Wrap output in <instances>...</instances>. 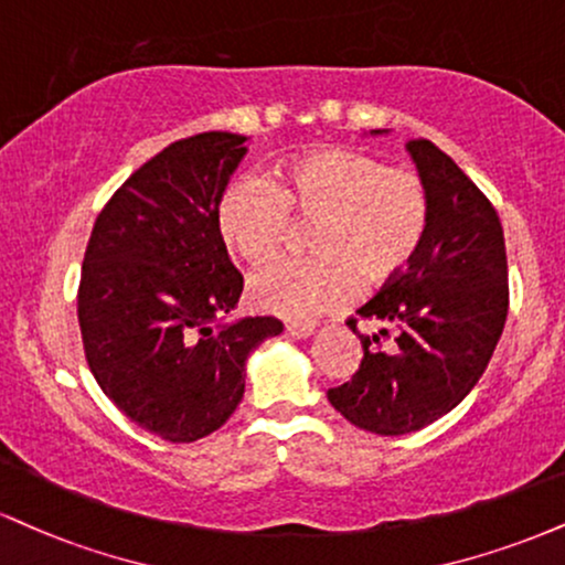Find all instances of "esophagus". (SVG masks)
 Wrapping results in <instances>:
<instances>
[{
    "mask_svg": "<svg viewBox=\"0 0 565 565\" xmlns=\"http://www.w3.org/2000/svg\"><path fill=\"white\" fill-rule=\"evenodd\" d=\"M287 334L295 337V339H305L312 334V323H297V321H289L287 323Z\"/></svg>",
    "mask_w": 565,
    "mask_h": 565,
    "instance_id": "obj_1",
    "label": "esophagus"
}]
</instances>
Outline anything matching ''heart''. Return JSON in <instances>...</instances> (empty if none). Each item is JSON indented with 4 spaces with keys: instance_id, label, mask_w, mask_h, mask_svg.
Listing matches in <instances>:
<instances>
[{
    "instance_id": "1",
    "label": "heart",
    "mask_w": 565,
    "mask_h": 565,
    "mask_svg": "<svg viewBox=\"0 0 565 565\" xmlns=\"http://www.w3.org/2000/svg\"><path fill=\"white\" fill-rule=\"evenodd\" d=\"M316 217L312 255L265 265L249 281L257 308L308 321L350 302L369 284L405 270L426 239L431 200L424 175L376 154L323 147L291 158L274 175L242 173L217 202V228L247 263L274 257L295 221Z\"/></svg>"
}]
</instances>
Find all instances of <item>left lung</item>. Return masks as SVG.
I'll list each match as a JSON object with an SVG mask.
<instances>
[{
  "label": "left lung",
  "instance_id": "left-lung-1",
  "mask_svg": "<svg viewBox=\"0 0 565 565\" xmlns=\"http://www.w3.org/2000/svg\"><path fill=\"white\" fill-rule=\"evenodd\" d=\"M382 134V131H373ZM431 200L418 255L358 310L398 329L395 348L356 331L363 360L329 403L358 429L397 437L450 413L484 373L508 318L505 236L487 194L429 139H411Z\"/></svg>",
  "mask_w": 565,
  "mask_h": 565
}]
</instances>
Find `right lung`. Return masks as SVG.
<instances>
[{"instance_id": "1", "label": "right lung", "mask_w": 565, "mask_h": 565, "mask_svg": "<svg viewBox=\"0 0 565 565\" xmlns=\"http://www.w3.org/2000/svg\"><path fill=\"white\" fill-rule=\"evenodd\" d=\"M247 136L207 131L173 141L134 171L94 221L78 284L86 363L134 424L196 441L244 397V363L276 318L217 323L244 278L217 228V202Z\"/></svg>"}]
</instances>
